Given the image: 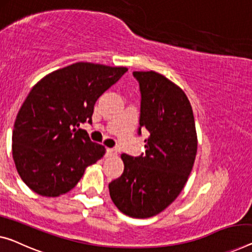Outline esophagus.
<instances>
[{
	"mask_svg": "<svg viewBox=\"0 0 252 252\" xmlns=\"http://www.w3.org/2000/svg\"><path fill=\"white\" fill-rule=\"evenodd\" d=\"M106 154H107V155H116L118 152H116V149H114V148H107Z\"/></svg>",
	"mask_w": 252,
	"mask_h": 252,
	"instance_id": "34e87169",
	"label": "esophagus"
}]
</instances>
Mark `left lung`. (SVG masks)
Wrapping results in <instances>:
<instances>
[{"mask_svg":"<svg viewBox=\"0 0 252 252\" xmlns=\"http://www.w3.org/2000/svg\"><path fill=\"white\" fill-rule=\"evenodd\" d=\"M141 93V127L149 132L145 155L122 154L125 171L108 185L114 205L126 215L148 219L179 196L193 167L197 132L185 92L155 71H134Z\"/></svg>","mask_w":252,"mask_h":252,"instance_id":"8db88e82","label":"left lung"}]
</instances>
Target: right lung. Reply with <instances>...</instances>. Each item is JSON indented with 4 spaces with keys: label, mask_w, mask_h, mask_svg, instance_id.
<instances>
[{
    "label": "right lung",
    "mask_w": 252,
    "mask_h": 252,
    "mask_svg": "<svg viewBox=\"0 0 252 252\" xmlns=\"http://www.w3.org/2000/svg\"><path fill=\"white\" fill-rule=\"evenodd\" d=\"M127 71L78 62L48 73L30 90L18 112L12 155L22 181L43 197H59L77 186L105 147L77 129L92 123L94 105Z\"/></svg>",
    "instance_id": "1"
}]
</instances>
